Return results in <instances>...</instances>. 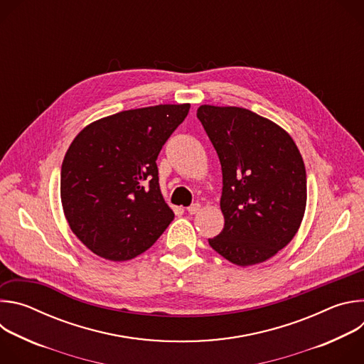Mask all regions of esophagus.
Listing matches in <instances>:
<instances>
[{"label": "esophagus", "instance_id": "esophagus-1", "mask_svg": "<svg viewBox=\"0 0 364 364\" xmlns=\"http://www.w3.org/2000/svg\"><path fill=\"white\" fill-rule=\"evenodd\" d=\"M198 210H200V204L198 203H193L191 205L187 207V212L190 215H196V213H198Z\"/></svg>", "mask_w": 364, "mask_h": 364}]
</instances>
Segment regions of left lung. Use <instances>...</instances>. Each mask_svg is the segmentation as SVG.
<instances>
[{
	"mask_svg": "<svg viewBox=\"0 0 364 364\" xmlns=\"http://www.w3.org/2000/svg\"><path fill=\"white\" fill-rule=\"evenodd\" d=\"M222 166L223 230L209 245L239 267L261 264L295 236L305 212L306 174L292 138L236 107L197 109Z\"/></svg>",
	"mask_w": 364,
	"mask_h": 364,
	"instance_id": "1",
	"label": "left lung"
}]
</instances>
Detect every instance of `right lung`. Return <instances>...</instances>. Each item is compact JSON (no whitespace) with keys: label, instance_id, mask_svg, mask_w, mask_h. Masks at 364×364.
Returning <instances> with one entry per match:
<instances>
[{"label":"right lung","instance_id":"1","mask_svg":"<svg viewBox=\"0 0 364 364\" xmlns=\"http://www.w3.org/2000/svg\"><path fill=\"white\" fill-rule=\"evenodd\" d=\"M188 109L184 103L124 111L73 139L60 171L63 212L72 232L97 256L128 261L173 222L157 159Z\"/></svg>","mask_w":364,"mask_h":364}]
</instances>
